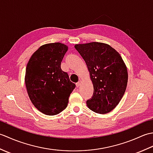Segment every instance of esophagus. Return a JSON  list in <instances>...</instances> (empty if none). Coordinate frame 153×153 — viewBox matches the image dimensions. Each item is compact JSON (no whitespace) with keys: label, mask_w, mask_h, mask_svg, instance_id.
<instances>
[{"label":"esophagus","mask_w":153,"mask_h":153,"mask_svg":"<svg viewBox=\"0 0 153 153\" xmlns=\"http://www.w3.org/2000/svg\"><path fill=\"white\" fill-rule=\"evenodd\" d=\"M82 81L79 80V82L76 83V86H77V87H79V86L81 85V84H82Z\"/></svg>","instance_id":"1"}]
</instances>
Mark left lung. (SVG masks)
Returning <instances> with one entry per match:
<instances>
[{
  "label": "left lung",
  "instance_id": "1",
  "mask_svg": "<svg viewBox=\"0 0 153 153\" xmlns=\"http://www.w3.org/2000/svg\"><path fill=\"white\" fill-rule=\"evenodd\" d=\"M75 48L85 60L93 85L90 110L106 114L118 105L124 95L128 74L120 54L109 45L99 42L77 44Z\"/></svg>",
  "mask_w": 153,
  "mask_h": 153
}]
</instances>
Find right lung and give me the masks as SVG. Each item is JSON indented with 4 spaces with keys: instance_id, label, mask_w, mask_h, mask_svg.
I'll return each mask as SVG.
<instances>
[{
    "instance_id": "right-lung-1",
    "label": "right lung",
    "mask_w": 153,
    "mask_h": 153,
    "mask_svg": "<svg viewBox=\"0 0 153 153\" xmlns=\"http://www.w3.org/2000/svg\"><path fill=\"white\" fill-rule=\"evenodd\" d=\"M67 51V45L60 43L43 45L27 64L25 83L29 97L35 108L46 115H56L66 108L76 87L60 68Z\"/></svg>"
}]
</instances>
